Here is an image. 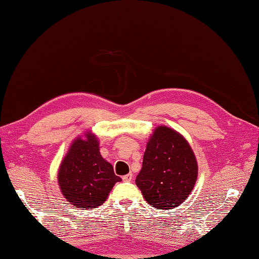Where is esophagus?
<instances>
[{
	"instance_id": "34e87169",
	"label": "esophagus",
	"mask_w": 259,
	"mask_h": 259,
	"mask_svg": "<svg viewBox=\"0 0 259 259\" xmlns=\"http://www.w3.org/2000/svg\"><path fill=\"white\" fill-rule=\"evenodd\" d=\"M133 178H134L133 174H128V175L123 176V177H122V180H123V181H126V183H129V181L133 180Z\"/></svg>"
}]
</instances>
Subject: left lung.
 I'll use <instances>...</instances> for the list:
<instances>
[{"label":"left lung","instance_id":"obj_1","mask_svg":"<svg viewBox=\"0 0 259 259\" xmlns=\"http://www.w3.org/2000/svg\"><path fill=\"white\" fill-rule=\"evenodd\" d=\"M197 177V159L185 137L166 125L155 128L136 178L146 201L163 210L178 207L194 189Z\"/></svg>","mask_w":259,"mask_h":259}]
</instances>
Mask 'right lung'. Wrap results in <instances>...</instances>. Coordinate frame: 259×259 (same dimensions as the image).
<instances>
[{
	"instance_id": "1",
	"label": "right lung",
	"mask_w": 259,
	"mask_h": 259,
	"mask_svg": "<svg viewBox=\"0 0 259 259\" xmlns=\"http://www.w3.org/2000/svg\"><path fill=\"white\" fill-rule=\"evenodd\" d=\"M119 181L112 164L101 156L97 136L89 130L72 141L58 170L61 194L76 208L102 205Z\"/></svg>"
}]
</instances>
